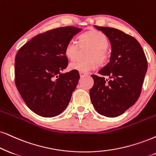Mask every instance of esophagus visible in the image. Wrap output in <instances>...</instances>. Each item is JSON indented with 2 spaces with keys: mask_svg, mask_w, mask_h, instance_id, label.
<instances>
[{
  "mask_svg": "<svg viewBox=\"0 0 156 156\" xmlns=\"http://www.w3.org/2000/svg\"><path fill=\"white\" fill-rule=\"evenodd\" d=\"M79 73H80V77H83V76H85L86 75V73H81V72H80Z\"/></svg>",
  "mask_w": 156,
  "mask_h": 156,
  "instance_id": "obj_1",
  "label": "esophagus"
}]
</instances>
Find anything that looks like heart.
I'll list each match as a JSON object with an SVG mask.
<instances>
[{"label": "heart", "instance_id": "1", "mask_svg": "<svg viewBox=\"0 0 156 156\" xmlns=\"http://www.w3.org/2000/svg\"><path fill=\"white\" fill-rule=\"evenodd\" d=\"M79 44L80 47L87 45L91 47L88 53L87 60H74L69 64V68L81 73H88L94 70L98 66L105 63L108 59L106 48L109 40L104 33L99 31H90L80 35ZM79 44L76 40L71 39L67 43L64 52L67 58L73 60L76 58L79 50Z\"/></svg>", "mask_w": 156, "mask_h": 156}]
</instances>
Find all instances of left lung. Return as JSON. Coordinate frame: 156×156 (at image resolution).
<instances>
[{"label": "left lung", "mask_w": 156, "mask_h": 156, "mask_svg": "<svg viewBox=\"0 0 156 156\" xmlns=\"http://www.w3.org/2000/svg\"><path fill=\"white\" fill-rule=\"evenodd\" d=\"M108 37L112 45L110 62L91 75L94 84L89 90L96 111L108 117L121 115L140 95L147 61L137 39L119 29L94 26ZM104 76L109 78L106 80Z\"/></svg>", "instance_id": "obj_1"}]
</instances>
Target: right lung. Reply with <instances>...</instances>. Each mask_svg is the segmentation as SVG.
Here are the masks:
<instances>
[{
  "mask_svg": "<svg viewBox=\"0 0 156 156\" xmlns=\"http://www.w3.org/2000/svg\"><path fill=\"white\" fill-rule=\"evenodd\" d=\"M81 29L60 27L35 36L19 49L15 58V83L27 106L44 117L60 114L68 106L80 75L62 73L68 65L67 43Z\"/></svg>",
  "mask_w": 156,
  "mask_h": 156,
  "instance_id": "add662e5",
  "label": "right lung"
}]
</instances>
